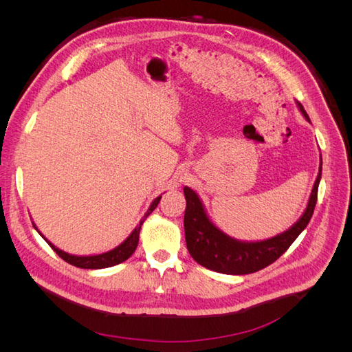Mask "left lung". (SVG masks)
Wrapping results in <instances>:
<instances>
[{
  "mask_svg": "<svg viewBox=\"0 0 352 352\" xmlns=\"http://www.w3.org/2000/svg\"><path fill=\"white\" fill-rule=\"evenodd\" d=\"M298 107H300L305 119L310 122L308 114L300 102H298ZM320 177L322 162L310 201H308L302 217L289 230L260 242H241L225 235L210 221L198 195L192 189L185 186L184 194L186 199V210L184 226L185 241L190 257L201 264L202 267L225 274H250L267 267L291 247L292 242L300 236V233L310 223L317 202Z\"/></svg>",
  "mask_w": 352,
  "mask_h": 352,
  "instance_id": "8db88e82",
  "label": "left lung"
}]
</instances>
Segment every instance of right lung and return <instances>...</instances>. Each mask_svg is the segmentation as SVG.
Masks as SVG:
<instances>
[{
	"label": "right lung",
	"instance_id": "add662e5",
	"mask_svg": "<svg viewBox=\"0 0 352 352\" xmlns=\"http://www.w3.org/2000/svg\"><path fill=\"white\" fill-rule=\"evenodd\" d=\"M160 198H162V197H158V198L154 199L151 207L148 208V211L145 212V216L142 217L140 226H138L131 233L129 238H127L123 243H120L119 247L109 251V252H104V254H100V255H89V257H76V255H70V254H67L65 251L56 248L51 242H48L45 238L44 239L48 242L50 247L56 251V254L58 255V257H61L63 260L67 261L72 265H76V267H80V269H105V267H111V265H116V264H120V263L126 261L135 252V250L138 247V241H140L141 225L144 223V220L155 210V207L158 206V202H160Z\"/></svg>",
	"mask_w": 352,
	"mask_h": 352
}]
</instances>
